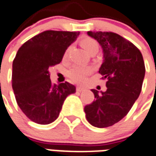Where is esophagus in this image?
Wrapping results in <instances>:
<instances>
[{"instance_id": "34e87169", "label": "esophagus", "mask_w": 156, "mask_h": 156, "mask_svg": "<svg viewBox=\"0 0 156 156\" xmlns=\"http://www.w3.org/2000/svg\"><path fill=\"white\" fill-rule=\"evenodd\" d=\"M83 90H85V88H83V87H80V86H77L76 87V91L81 92Z\"/></svg>"}]
</instances>
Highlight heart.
Instances as JSON below:
<instances>
[{"mask_svg":"<svg viewBox=\"0 0 156 156\" xmlns=\"http://www.w3.org/2000/svg\"><path fill=\"white\" fill-rule=\"evenodd\" d=\"M80 45L82 46L84 50L87 53L91 51H98L99 44L95 40L90 38V37H85L80 41ZM69 49L65 52V56H66L69 51ZM92 72V69L90 67L83 66H74L68 72V76L70 80L76 83L82 84L86 81V77L89 76Z\"/></svg>","mask_w":156,"mask_h":156,"instance_id":"obj_1","label":"heart"}]
</instances>
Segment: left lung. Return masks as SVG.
Wrapping results in <instances>:
<instances>
[{"label": "left lung", "mask_w": 156, "mask_h": 156, "mask_svg": "<svg viewBox=\"0 0 156 156\" xmlns=\"http://www.w3.org/2000/svg\"><path fill=\"white\" fill-rule=\"evenodd\" d=\"M103 51L99 73L107 79L105 91L91 90L95 101L85 106L86 119L98 128L113 126L126 116L140 94L145 68L136 45L113 32L88 31Z\"/></svg>", "instance_id": "obj_1"}]
</instances>
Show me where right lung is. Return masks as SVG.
Returning a JSON list of instances; mask_svg holds the SVG:
<instances>
[{
	"label": "right lung",
	"mask_w": 156,
	"mask_h": 156,
	"mask_svg": "<svg viewBox=\"0 0 156 156\" xmlns=\"http://www.w3.org/2000/svg\"><path fill=\"white\" fill-rule=\"evenodd\" d=\"M79 35V31L45 30L18 50L12 64V88L20 110L34 122L52 123L66 98L76 92V86L70 83L52 84L49 68L62 61Z\"/></svg>",
	"instance_id": "1"
}]
</instances>
